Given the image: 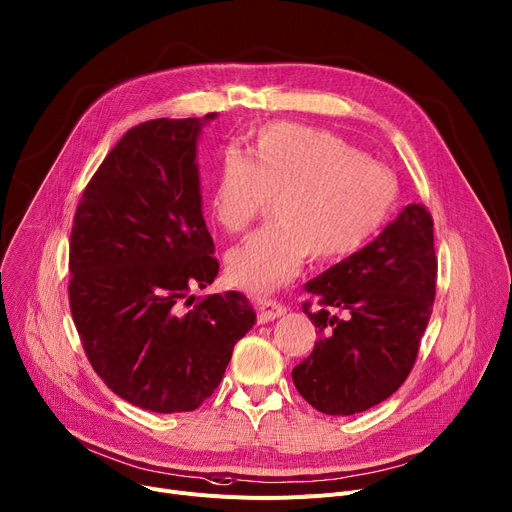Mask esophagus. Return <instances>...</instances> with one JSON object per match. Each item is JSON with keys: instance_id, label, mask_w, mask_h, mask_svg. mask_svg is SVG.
I'll use <instances>...</instances> for the list:
<instances>
[{"instance_id": "obj_1", "label": "esophagus", "mask_w": 512, "mask_h": 512, "mask_svg": "<svg viewBox=\"0 0 512 512\" xmlns=\"http://www.w3.org/2000/svg\"><path fill=\"white\" fill-rule=\"evenodd\" d=\"M286 310L288 308L277 300H271V298L259 300V318H261V322H269V320L280 318L282 314H286Z\"/></svg>"}]
</instances>
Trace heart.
Here are the masks:
<instances>
[{
  "label": "heart",
  "mask_w": 512,
  "mask_h": 512,
  "mask_svg": "<svg viewBox=\"0 0 512 512\" xmlns=\"http://www.w3.org/2000/svg\"><path fill=\"white\" fill-rule=\"evenodd\" d=\"M396 196L394 175L337 134L275 122L255 132L249 157L235 147L222 153L210 210L224 230L241 232L277 198V222L226 255L232 282L271 292L310 255L335 261L357 253L386 224Z\"/></svg>",
  "instance_id": "heart-1"
}]
</instances>
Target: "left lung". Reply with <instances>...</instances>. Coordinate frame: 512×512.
<instances>
[{"mask_svg":"<svg viewBox=\"0 0 512 512\" xmlns=\"http://www.w3.org/2000/svg\"><path fill=\"white\" fill-rule=\"evenodd\" d=\"M433 243L431 214L408 204L369 245L304 284L322 306H302L320 339L292 369L294 386L310 406L349 416L404 384L433 312ZM331 307L342 316L331 315Z\"/></svg>","mask_w":512,"mask_h":512,"instance_id":"8db88e82","label":"left lung"}]
</instances>
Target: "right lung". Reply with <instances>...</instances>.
I'll use <instances>...</instances> for the list:
<instances>
[{
	"instance_id": "add662e5",
	"label": "right lung",
	"mask_w": 512,
	"mask_h": 512,
	"mask_svg": "<svg viewBox=\"0 0 512 512\" xmlns=\"http://www.w3.org/2000/svg\"><path fill=\"white\" fill-rule=\"evenodd\" d=\"M216 116L130 128L87 183L71 230L69 302L87 359L114 394L159 414L210 398L257 320L241 292L191 305L218 275L196 161Z\"/></svg>"
}]
</instances>
